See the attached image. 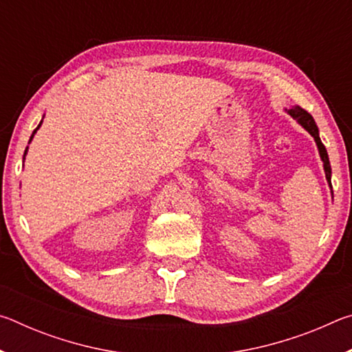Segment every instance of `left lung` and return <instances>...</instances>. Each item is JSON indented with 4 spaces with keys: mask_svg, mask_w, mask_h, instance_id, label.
<instances>
[{
    "mask_svg": "<svg viewBox=\"0 0 352 352\" xmlns=\"http://www.w3.org/2000/svg\"><path fill=\"white\" fill-rule=\"evenodd\" d=\"M289 113H290L292 118H295L296 121L300 122L301 126L305 127V129L307 130V132L314 136V140H315V142H317V146H318L320 157H321V160H323L326 178H327V182L331 183V164H329V157H327V152H326L324 144H323V142H321V140H320V136H318V127H317V124H315L314 118L311 116V113H307L305 109H301L300 105L292 107V109L289 110Z\"/></svg>",
    "mask_w": 352,
    "mask_h": 352,
    "instance_id": "1",
    "label": "left lung"
}]
</instances>
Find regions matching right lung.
I'll list each match as a JSON object with an SVG mask.
<instances>
[{
	"mask_svg": "<svg viewBox=\"0 0 352 352\" xmlns=\"http://www.w3.org/2000/svg\"><path fill=\"white\" fill-rule=\"evenodd\" d=\"M40 124H41V122H40ZM40 124H38V127H40ZM38 127H37V129H35V130H34V133H35V132H37V130H38ZM34 133H32V135H31V140H32V136H34ZM31 140H29V141H31ZM25 155H26V151H25Z\"/></svg>",
	"mask_w": 352,
	"mask_h": 352,
	"instance_id": "obj_1",
	"label": "right lung"
}]
</instances>
